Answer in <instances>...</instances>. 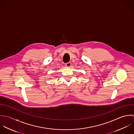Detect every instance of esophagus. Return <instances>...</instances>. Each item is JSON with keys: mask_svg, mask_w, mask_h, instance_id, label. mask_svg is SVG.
<instances>
[{"mask_svg": "<svg viewBox=\"0 0 134 134\" xmlns=\"http://www.w3.org/2000/svg\"><path fill=\"white\" fill-rule=\"evenodd\" d=\"M65 65H66V66L67 67H70L71 66V63H70V62H69V63H66V64H65Z\"/></svg>", "mask_w": 134, "mask_h": 134, "instance_id": "34e87169", "label": "esophagus"}]
</instances>
